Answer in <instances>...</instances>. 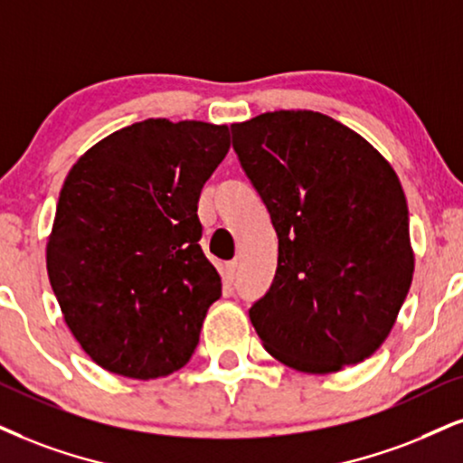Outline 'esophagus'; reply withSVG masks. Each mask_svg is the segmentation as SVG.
I'll use <instances>...</instances> for the list:
<instances>
[{
	"mask_svg": "<svg viewBox=\"0 0 463 463\" xmlns=\"http://www.w3.org/2000/svg\"><path fill=\"white\" fill-rule=\"evenodd\" d=\"M236 272H238V261H227V264L222 266V279H225V283H233Z\"/></svg>",
	"mask_w": 463,
	"mask_h": 463,
	"instance_id": "obj_1",
	"label": "esophagus"
}]
</instances>
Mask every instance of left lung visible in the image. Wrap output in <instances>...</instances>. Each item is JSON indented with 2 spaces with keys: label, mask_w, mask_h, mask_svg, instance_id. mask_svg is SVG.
<instances>
[{
  "label": "left lung",
  "mask_w": 463,
  "mask_h": 463,
  "mask_svg": "<svg viewBox=\"0 0 463 463\" xmlns=\"http://www.w3.org/2000/svg\"><path fill=\"white\" fill-rule=\"evenodd\" d=\"M233 150L270 213L277 275L249 309L277 361L333 373L389 336L414 272L408 203L386 158L317 111L232 124Z\"/></svg>",
  "instance_id": "obj_1"
}]
</instances>
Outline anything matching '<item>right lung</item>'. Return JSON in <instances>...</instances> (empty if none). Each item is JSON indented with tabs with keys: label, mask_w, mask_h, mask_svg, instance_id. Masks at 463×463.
<instances>
[{
	"label": "right lung",
	"mask_w": 463,
	"mask_h": 463,
	"mask_svg": "<svg viewBox=\"0 0 463 463\" xmlns=\"http://www.w3.org/2000/svg\"><path fill=\"white\" fill-rule=\"evenodd\" d=\"M230 150L216 124L150 118L72 165L47 244L53 294L74 339L111 373L184 367L221 277L199 247V193Z\"/></svg>",
	"instance_id": "right-lung-1"
}]
</instances>
